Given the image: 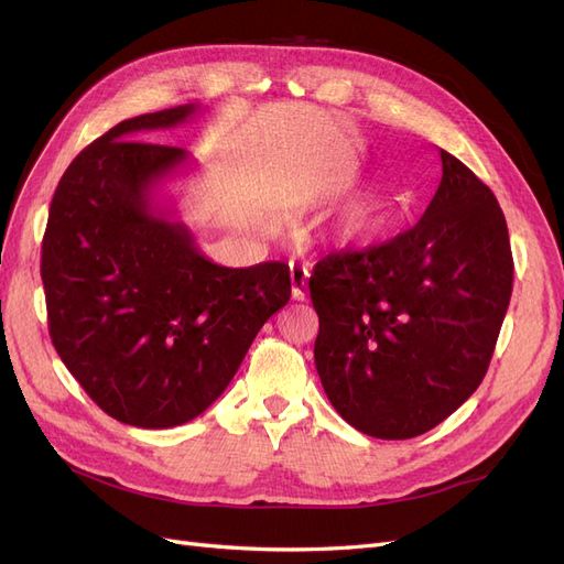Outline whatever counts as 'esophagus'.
Returning a JSON list of instances; mask_svg holds the SVG:
<instances>
[{"mask_svg":"<svg viewBox=\"0 0 564 564\" xmlns=\"http://www.w3.org/2000/svg\"><path fill=\"white\" fill-rule=\"evenodd\" d=\"M308 278H311L308 268L292 263V268H289V280H292V299H296V301L305 299V289H308Z\"/></svg>","mask_w":564,"mask_h":564,"instance_id":"34e87169","label":"esophagus"}]
</instances>
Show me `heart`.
Wrapping results in <instances>:
<instances>
[{
    "label": "heart",
    "instance_id": "obj_1",
    "mask_svg": "<svg viewBox=\"0 0 564 564\" xmlns=\"http://www.w3.org/2000/svg\"><path fill=\"white\" fill-rule=\"evenodd\" d=\"M390 212V185L377 181L338 197L315 220V237L327 247L350 249L377 240Z\"/></svg>",
    "mask_w": 564,
    "mask_h": 564
}]
</instances>
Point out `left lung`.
<instances>
[{
	"instance_id": "obj_1",
	"label": "left lung",
	"mask_w": 564,
	"mask_h": 564,
	"mask_svg": "<svg viewBox=\"0 0 564 564\" xmlns=\"http://www.w3.org/2000/svg\"><path fill=\"white\" fill-rule=\"evenodd\" d=\"M421 220L381 247L317 261L315 367L352 429L379 440L429 433L482 383L513 292L497 197L440 150Z\"/></svg>"
}]
</instances>
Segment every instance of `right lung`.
<instances>
[{"label": "right lung", "instance_id": "1", "mask_svg": "<svg viewBox=\"0 0 564 564\" xmlns=\"http://www.w3.org/2000/svg\"><path fill=\"white\" fill-rule=\"evenodd\" d=\"M197 110L124 119L84 148L51 199L42 242L56 352L106 414L135 429H174L207 412L292 296L286 263L218 265L158 202L191 155L133 139Z\"/></svg>", "mask_w": 564, "mask_h": 564}]
</instances>
